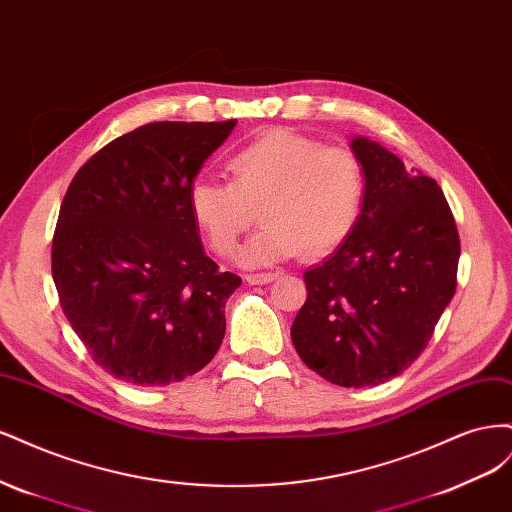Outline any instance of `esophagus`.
I'll list each match as a JSON object with an SVG mask.
<instances>
[{
  "instance_id": "1",
  "label": "esophagus",
  "mask_w": 512,
  "mask_h": 512,
  "mask_svg": "<svg viewBox=\"0 0 512 512\" xmlns=\"http://www.w3.org/2000/svg\"><path fill=\"white\" fill-rule=\"evenodd\" d=\"M277 277H280V273L269 271V273H250V275H245V280L250 284H269V282L277 280Z\"/></svg>"
}]
</instances>
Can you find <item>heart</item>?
Wrapping results in <instances>:
<instances>
[{
	"instance_id": "1",
	"label": "heart",
	"mask_w": 512,
	"mask_h": 512,
	"mask_svg": "<svg viewBox=\"0 0 512 512\" xmlns=\"http://www.w3.org/2000/svg\"><path fill=\"white\" fill-rule=\"evenodd\" d=\"M226 170L230 183L196 181L188 196L192 222L222 258L235 254L254 209L262 228L239 254L245 265L331 254L361 218L367 175L350 147L273 130L232 153Z\"/></svg>"
}]
</instances>
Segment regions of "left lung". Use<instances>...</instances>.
<instances>
[{
    "label": "left lung",
    "instance_id": "8db88e82",
    "mask_svg": "<svg viewBox=\"0 0 512 512\" xmlns=\"http://www.w3.org/2000/svg\"><path fill=\"white\" fill-rule=\"evenodd\" d=\"M367 188L352 235L305 271L290 337L301 361L337 386L399 376L433 335L457 288L459 232L440 185L356 136Z\"/></svg>",
    "mask_w": 512,
    "mask_h": 512
}]
</instances>
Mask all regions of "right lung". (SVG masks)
<instances>
[{"instance_id":"right-lung-1","label":"right lung","mask_w":512,"mask_h":512,"mask_svg":"<svg viewBox=\"0 0 512 512\" xmlns=\"http://www.w3.org/2000/svg\"><path fill=\"white\" fill-rule=\"evenodd\" d=\"M237 126L156 121L94 153L59 209L51 269L74 333L104 371L164 386L218 352L241 277L205 254L188 196Z\"/></svg>"}]
</instances>
